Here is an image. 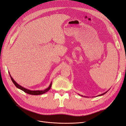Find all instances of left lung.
<instances>
[{
	"instance_id": "8db88e82",
	"label": "left lung",
	"mask_w": 126,
	"mask_h": 126,
	"mask_svg": "<svg viewBox=\"0 0 126 126\" xmlns=\"http://www.w3.org/2000/svg\"><path fill=\"white\" fill-rule=\"evenodd\" d=\"M106 92H105V93H103V94H102L101 95H104V94H105Z\"/></svg>"
}]
</instances>
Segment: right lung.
<instances>
[{
	"label": "right lung",
	"mask_w": 126,
	"mask_h": 126,
	"mask_svg": "<svg viewBox=\"0 0 126 126\" xmlns=\"http://www.w3.org/2000/svg\"><path fill=\"white\" fill-rule=\"evenodd\" d=\"M10 78H11V79L13 83H14V84L15 85V86H16V88H18V89L22 90L23 91H24V92L27 93L28 94H31V95H41V94H44L46 92H47V91H48L50 89V88L51 86V85H52V82H51V83L50 84V85L49 86V87L48 88H47L46 89L44 90H41V91H40V90H38V91H31V90H28V89H25L23 87H22V86H21V85H19L18 83H16V82L13 79V78L11 77V75H10Z\"/></svg>",
	"instance_id": "right-lung-1"
}]
</instances>
